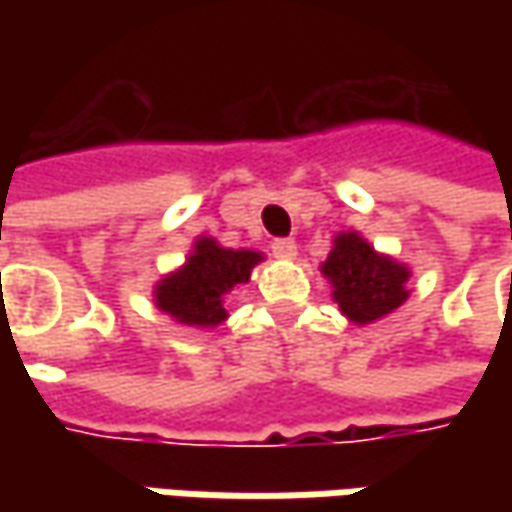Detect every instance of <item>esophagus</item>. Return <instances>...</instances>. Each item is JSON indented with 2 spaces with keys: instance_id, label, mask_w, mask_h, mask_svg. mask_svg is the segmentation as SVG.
Here are the masks:
<instances>
[{
  "instance_id": "34e87169",
  "label": "esophagus",
  "mask_w": 512,
  "mask_h": 512,
  "mask_svg": "<svg viewBox=\"0 0 512 512\" xmlns=\"http://www.w3.org/2000/svg\"><path fill=\"white\" fill-rule=\"evenodd\" d=\"M273 256H279V259H293L296 256V242L293 239H273Z\"/></svg>"
}]
</instances>
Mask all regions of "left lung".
I'll return each mask as SVG.
<instances>
[{
	"instance_id": "8db88e82",
	"label": "left lung",
	"mask_w": 512,
	"mask_h": 512,
	"mask_svg": "<svg viewBox=\"0 0 512 512\" xmlns=\"http://www.w3.org/2000/svg\"><path fill=\"white\" fill-rule=\"evenodd\" d=\"M322 273L333 282V299L350 322L367 325L407 299V267L379 256L356 233L336 236Z\"/></svg>"
}]
</instances>
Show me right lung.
Listing matches in <instances>:
<instances>
[{
  "instance_id": "right-lung-1",
  "label": "right lung",
  "mask_w": 512,
  "mask_h": 512,
  "mask_svg": "<svg viewBox=\"0 0 512 512\" xmlns=\"http://www.w3.org/2000/svg\"><path fill=\"white\" fill-rule=\"evenodd\" d=\"M259 259L253 250H227L213 239H199L187 265L156 287V305L182 325H219L227 319L225 293L245 285Z\"/></svg>"
}]
</instances>
